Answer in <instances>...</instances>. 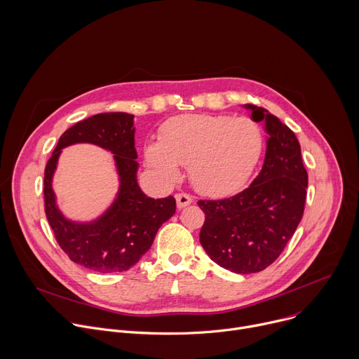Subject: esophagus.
Returning <instances> with one entry per match:
<instances>
[{
    "label": "esophagus",
    "instance_id": "1",
    "mask_svg": "<svg viewBox=\"0 0 359 359\" xmlns=\"http://www.w3.org/2000/svg\"><path fill=\"white\" fill-rule=\"evenodd\" d=\"M191 196L187 194V193H177L176 194V201H177V208L179 209H183L186 206H189V204L191 203Z\"/></svg>",
    "mask_w": 359,
    "mask_h": 359
}]
</instances>
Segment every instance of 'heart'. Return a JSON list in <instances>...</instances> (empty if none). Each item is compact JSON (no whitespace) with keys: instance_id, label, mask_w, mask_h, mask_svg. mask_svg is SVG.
Wrapping results in <instances>:
<instances>
[{"instance_id":"obj_1","label":"heart","mask_w":359,"mask_h":359,"mask_svg":"<svg viewBox=\"0 0 359 359\" xmlns=\"http://www.w3.org/2000/svg\"><path fill=\"white\" fill-rule=\"evenodd\" d=\"M264 133L250 118L182 115L168 121L159 143H147V163L169 182L189 166L191 184L203 194L227 196L238 190L257 168Z\"/></svg>"}]
</instances>
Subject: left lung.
<instances>
[{
	"instance_id": "8db88e82",
	"label": "left lung",
	"mask_w": 359,
	"mask_h": 359,
	"mask_svg": "<svg viewBox=\"0 0 359 359\" xmlns=\"http://www.w3.org/2000/svg\"><path fill=\"white\" fill-rule=\"evenodd\" d=\"M254 122H264V165L243 191L222 200H198L206 215L200 244L220 267L237 274L259 273L273 264L297 230L309 186L294 132L277 116L244 105Z\"/></svg>"
}]
</instances>
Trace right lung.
<instances>
[{"instance_id":"obj_1","label":"right lung","mask_w":359,"mask_h":359,"mask_svg":"<svg viewBox=\"0 0 359 359\" xmlns=\"http://www.w3.org/2000/svg\"><path fill=\"white\" fill-rule=\"evenodd\" d=\"M75 142H92L112 151L120 175V191L111 208L89 224L68 221L56 206L52 176L60 150ZM133 115L97 114L62 133L45 166V215L60 247L68 257L96 273L126 271L150 248L159 227L176 212L173 196L147 197L139 187L136 172Z\"/></svg>"}]
</instances>
